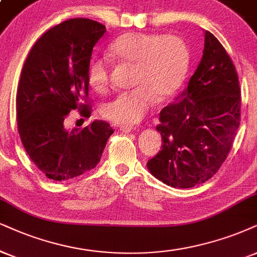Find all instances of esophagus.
<instances>
[{"instance_id": "esophagus-1", "label": "esophagus", "mask_w": 257, "mask_h": 257, "mask_svg": "<svg viewBox=\"0 0 257 257\" xmlns=\"http://www.w3.org/2000/svg\"><path fill=\"white\" fill-rule=\"evenodd\" d=\"M120 130H121L122 132H125V134H128V132L134 131V127H132V126H120Z\"/></svg>"}]
</instances>
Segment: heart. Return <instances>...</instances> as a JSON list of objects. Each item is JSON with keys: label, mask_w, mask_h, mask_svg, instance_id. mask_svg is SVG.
I'll return each mask as SVG.
<instances>
[{"label": "heart", "mask_w": 257, "mask_h": 257, "mask_svg": "<svg viewBox=\"0 0 257 257\" xmlns=\"http://www.w3.org/2000/svg\"><path fill=\"white\" fill-rule=\"evenodd\" d=\"M109 52L122 63L135 65V89L122 91L102 106V115L114 123H137L156 103L174 95L185 81L189 65L186 43L176 36L126 33L110 44ZM110 62L93 57L88 64V83L91 89H108Z\"/></svg>", "instance_id": "b5f03b06"}]
</instances>
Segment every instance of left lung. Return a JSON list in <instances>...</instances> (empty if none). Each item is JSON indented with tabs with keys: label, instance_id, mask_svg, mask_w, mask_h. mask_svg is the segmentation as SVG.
Masks as SVG:
<instances>
[{
	"label": "left lung",
	"instance_id": "left-lung-1",
	"mask_svg": "<svg viewBox=\"0 0 257 257\" xmlns=\"http://www.w3.org/2000/svg\"><path fill=\"white\" fill-rule=\"evenodd\" d=\"M201 61L185 90L160 112L162 150L147 167L168 186L191 188L211 179L230 153L240 120L236 68L205 31Z\"/></svg>",
	"mask_w": 257,
	"mask_h": 257
}]
</instances>
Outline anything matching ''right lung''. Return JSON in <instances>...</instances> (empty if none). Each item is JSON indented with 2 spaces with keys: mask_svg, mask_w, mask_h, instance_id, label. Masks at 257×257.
I'll list each match as a JSON object with an SVG mask.
<instances>
[{
  "mask_svg": "<svg viewBox=\"0 0 257 257\" xmlns=\"http://www.w3.org/2000/svg\"><path fill=\"white\" fill-rule=\"evenodd\" d=\"M106 32L100 22L70 19L50 28L28 53L17 94L18 131L38 169L53 181L77 177L96 167L113 130L94 120L83 130L64 127L72 109L90 116L88 64Z\"/></svg>",
  "mask_w": 257,
  "mask_h": 257,
  "instance_id": "obj_1",
  "label": "right lung"
}]
</instances>
